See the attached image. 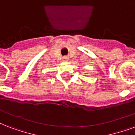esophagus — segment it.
Here are the masks:
<instances>
[{"label":"esophagus","instance_id":"34e87169","mask_svg":"<svg viewBox=\"0 0 135 135\" xmlns=\"http://www.w3.org/2000/svg\"><path fill=\"white\" fill-rule=\"evenodd\" d=\"M63 59L64 61H69V58H68V57H66H66H64Z\"/></svg>","mask_w":135,"mask_h":135}]
</instances>
